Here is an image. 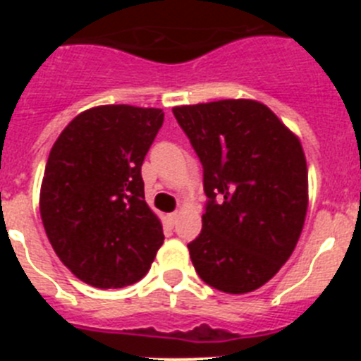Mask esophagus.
Masks as SVG:
<instances>
[{
	"label": "esophagus",
	"mask_w": 361,
	"mask_h": 361,
	"mask_svg": "<svg viewBox=\"0 0 361 361\" xmlns=\"http://www.w3.org/2000/svg\"><path fill=\"white\" fill-rule=\"evenodd\" d=\"M166 219H168V222H170V224L173 226L175 222H177V219H178V213H177V212H175V213H170V215L166 216Z\"/></svg>",
	"instance_id": "1"
}]
</instances>
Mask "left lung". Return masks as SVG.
<instances>
[{"instance_id": "left-lung-1", "label": "left lung", "mask_w": 361, "mask_h": 361, "mask_svg": "<svg viewBox=\"0 0 361 361\" xmlns=\"http://www.w3.org/2000/svg\"><path fill=\"white\" fill-rule=\"evenodd\" d=\"M204 168L202 231L188 244L204 282L244 295L288 262L304 228L307 162L298 137L253 99L175 106Z\"/></svg>"}]
</instances>
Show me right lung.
Masks as SVG:
<instances>
[{
  "label": "right lung",
  "instance_id": "right-lung-1",
  "mask_svg": "<svg viewBox=\"0 0 361 361\" xmlns=\"http://www.w3.org/2000/svg\"><path fill=\"white\" fill-rule=\"evenodd\" d=\"M162 121L161 108L103 104L73 117L50 149L41 220L59 260L92 288L139 282L164 242L141 177Z\"/></svg>",
  "mask_w": 361,
  "mask_h": 361
}]
</instances>
